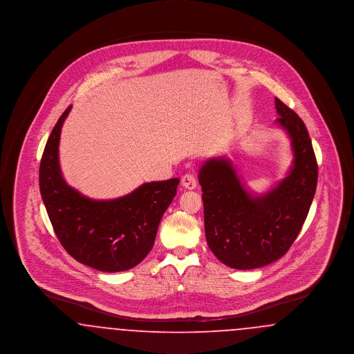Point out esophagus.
<instances>
[{
    "instance_id": "obj_1",
    "label": "esophagus",
    "mask_w": 354,
    "mask_h": 354,
    "mask_svg": "<svg viewBox=\"0 0 354 354\" xmlns=\"http://www.w3.org/2000/svg\"><path fill=\"white\" fill-rule=\"evenodd\" d=\"M182 185L185 187L187 189H194L196 187V178L194 174L187 172L182 176Z\"/></svg>"
}]
</instances>
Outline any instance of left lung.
Segmentation results:
<instances>
[{"mask_svg":"<svg viewBox=\"0 0 354 354\" xmlns=\"http://www.w3.org/2000/svg\"><path fill=\"white\" fill-rule=\"evenodd\" d=\"M279 118L290 139L293 165L263 195L245 189L230 159L219 156L199 169L204 230L209 250L235 270H254L279 260L301 231L317 187V162L301 118L279 98Z\"/></svg>","mask_w":354,"mask_h":354,"instance_id":"8db88e82","label":"left lung"}]
</instances>
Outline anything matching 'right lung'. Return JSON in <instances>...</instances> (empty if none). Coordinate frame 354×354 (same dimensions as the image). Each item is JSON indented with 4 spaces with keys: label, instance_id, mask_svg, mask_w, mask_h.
Segmentation results:
<instances>
[{
    "label": "right lung",
    "instance_id": "1",
    "mask_svg": "<svg viewBox=\"0 0 354 354\" xmlns=\"http://www.w3.org/2000/svg\"><path fill=\"white\" fill-rule=\"evenodd\" d=\"M70 110L55 123L39 165V191L54 232L78 263L102 272L131 270L151 251L179 179L145 183L111 201L86 198L59 169V136Z\"/></svg>",
    "mask_w": 354,
    "mask_h": 354
}]
</instances>
